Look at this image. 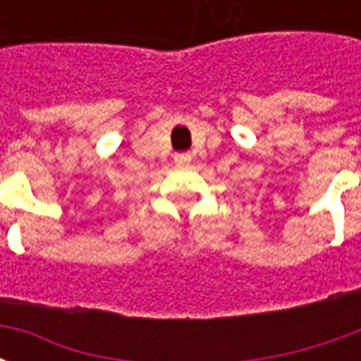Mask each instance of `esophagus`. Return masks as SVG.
Masks as SVG:
<instances>
[{
	"label": "esophagus",
	"instance_id": "1",
	"mask_svg": "<svg viewBox=\"0 0 361 361\" xmlns=\"http://www.w3.org/2000/svg\"><path fill=\"white\" fill-rule=\"evenodd\" d=\"M173 160L178 162V164H185L191 160V152H178V154H173Z\"/></svg>",
	"mask_w": 361,
	"mask_h": 361
}]
</instances>
